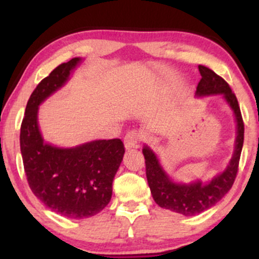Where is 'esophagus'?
I'll use <instances>...</instances> for the list:
<instances>
[{
	"instance_id": "1",
	"label": "esophagus",
	"mask_w": 259,
	"mask_h": 259,
	"mask_svg": "<svg viewBox=\"0 0 259 259\" xmlns=\"http://www.w3.org/2000/svg\"><path fill=\"white\" fill-rule=\"evenodd\" d=\"M141 141V135L140 133L136 132V130H130L124 138V144H125L126 148H133L138 146L139 142Z\"/></svg>"
}]
</instances>
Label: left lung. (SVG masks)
<instances>
[{"label": "left lung", "instance_id": "1", "mask_svg": "<svg viewBox=\"0 0 259 259\" xmlns=\"http://www.w3.org/2000/svg\"><path fill=\"white\" fill-rule=\"evenodd\" d=\"M198 70L202 78L196 89V95L209 96V95L222 94L234 111L235 118H236L237 135L235 151L227 169L213 178L209 183L202 184V181L197 180L191 184H178L174 183L163 170L158 158L150 147L145 146L142 150L145 163H146L147 183L154 202L159 207L186 217L200 214L208 208L213 207L231 189L236 179L237 170H239L240 156H241L243 145V133H245L239 102L228 82L204 65H198Z\"/></svg>", "mask_w": 259, "mask_h": 259}]
</instances>
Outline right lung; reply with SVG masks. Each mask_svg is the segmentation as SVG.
<instances>
[{
    "label": "right lung",
    "instance_id": "1",
    "mask_svg": "<svg viewBox=\"0 0 259 259\" xmlns=\"http://www.w3.org/2000/svg\"><path fill=\"white\" fill-rule=\"evenodd\" d=\"M80 61L75 57L59 64L38 82L20 126V152L32 194L53 212L72 219L97 214L109 203L113 179L125 152L120 139L96 140L73 148L44 142L38 105L65 84Z\"/></svg>",
    "mask_w": 259,
    "mask_h": 259
}]
</instances>
